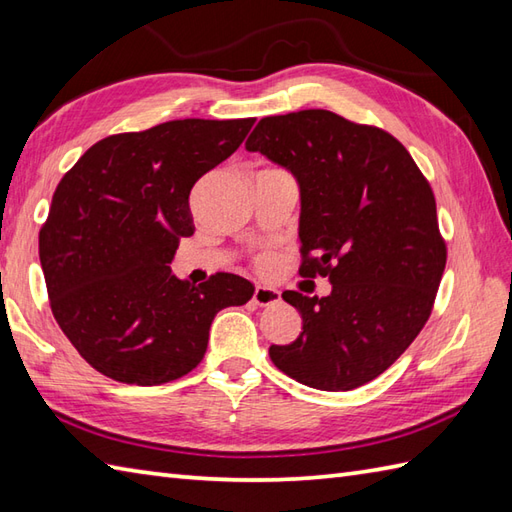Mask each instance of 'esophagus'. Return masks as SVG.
<instances>
[{"mask_svg":"<svg viewBox=\"0 0 512 512\" xmlns=\"http://www.w3.org/2000/svg\"><path fill=\"white\" fill-rule=\"evenodd\" d=\"M253 301L257 303L259 308H266V306H275V303L281 301V292L275 288H268V286H257L253 292Z\"/></svg>","mask_w":512,"mask_h":512,"instance_id":"obj_1","label":"esophagus"}]
</instances>
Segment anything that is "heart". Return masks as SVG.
Returning a JSON list of instances; mask_svg holds the SVG:
<instances>
[{"mask_svg": "<svg viewBox=\"0 0 512 512\" xmlns=\"http://www.w3.org/2000/svg\"><path fill=\"white\" fill-rule=\"evenodd\" d=\"M270 262H273V255H270V253H262V255L257 257V264L259 266H268Z\"/></svg>", "mask_w": 512, "mask_h": 512, "instance_id": "obj_1", "label": "heart"}]
</instances>
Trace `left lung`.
<instances>
[{
	"label": "left lung",
	"instance_id": "obj_1",
	"mask_svg": "<svg viewBox=\"0 0 512 512\" xmlns=\"http://www.w3.org/2000/svg\"><path fill=\"white\" fill-rule=\"evenodd\" d=\"M246 149L297 178L299 273L332 284L321 299L281 295L299 310L303 332L270 345V361L314 389L369 383L420 334L447 266L429 180L385 129L330 110L266 116Z\"/></svg>",
	"mask_w": 512,
	"mask_h": 512
}]
</instances>
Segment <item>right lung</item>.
I'll return each instance as SVG.
<instances>
[{"mask_svg": "<svg viewBox=\"0 0 512 512\" xmlns=\"http://www.w3.org/2000/svg\"><path fill=\"white\" fill-rule=\"evenodd\" d=\"M253 123L182 118L107 136L57 184L39 259L54 319L96 372L143 387L189 374L215 314L253 297L244 277L215 273L191 286L169 268L195 231L193 184Z\"/></svg>", "mask_w": 512, "mask_h": 512, "instance_id": "right-lung-1", "label": "right lung"}]
</instances>
